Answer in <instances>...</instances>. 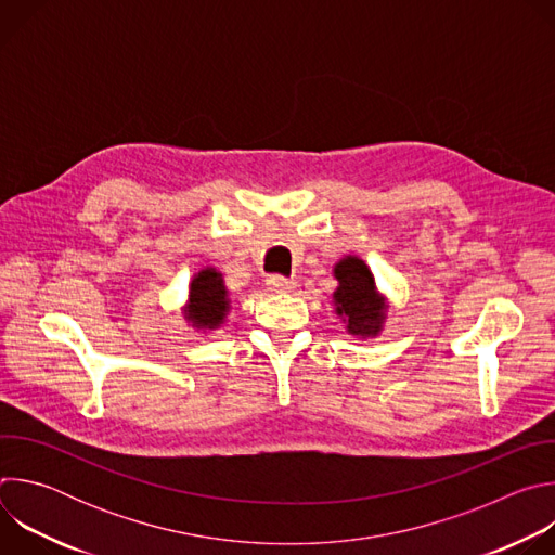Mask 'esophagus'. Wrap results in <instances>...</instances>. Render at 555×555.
Segmentation results:
<instances>
[{"instance_id":"1","label":"esophagus","mask_w":555,"mask_h":555,"mask_svg":"<svg viewBox=\"0 0 555 555\" xmlns=\"http://www.w3.org/2000/svg\"><path fill=\"white\" fill-rule=\"evenodd\" d=\"M266 283H268L270 289H274V292H292L294 285H296L292 279H285V276H281V274H270V276L266 279Z\"/></svg>"}]
</instances>
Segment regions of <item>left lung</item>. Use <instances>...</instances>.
<instances>
[{
	"label": "left lung",
	"instance_id": "8db88e82",
	"mask_svg": "<svg viewBox=\"0 0 555 555\" xmlns=\"http://www.w3.org/2000/svg\"><path fill=\"white\" fill-rule=\"evenodd\" d=\"M334 274L338 289L334 292L336 313L347 321V332L353 336H375L384 323V300L375 289V281L366 263L358 257H347L336 263Z\"/></svg>",
	"mask_w": 555,
	"mask_h": 555
}]
</instances>
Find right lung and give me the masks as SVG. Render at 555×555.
<instances>
[{
    "instance_id": "obj_1",
    "label": "right lung",
    "mask_w": 555,
    "mask_h": 555,
    "mask_svg": "<svg viewBox=\"0 0 555 555\" xmlns=\"http://www.w3.org/2000/svg\"><path fill=\"white\" fill-rule=\"evenodd\" d=\"M189 309L186 319L199 330H215L223 323L228 311V289L223 287V279L212 268L195 274L189 292Z\"/></svg>"
}]
</instances>
